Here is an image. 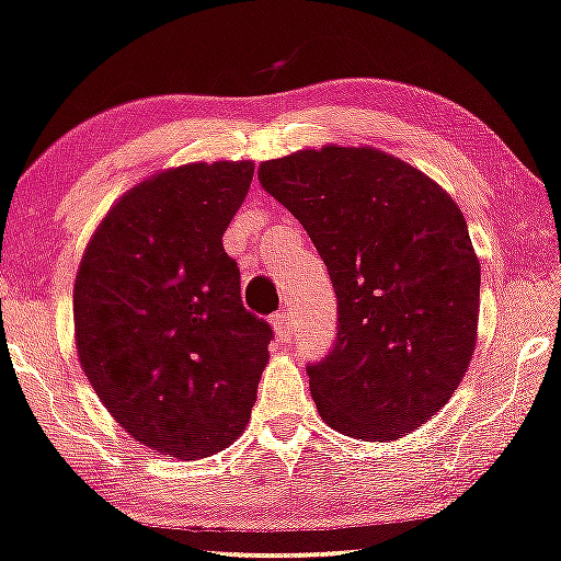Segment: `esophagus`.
Instances as JSON below:
<instances>
[{
  "instance_id": "esophagus-1",
  "label": "esophagus",
  "mask_w": 561,
  "mask_h": 561,
  "mask_svg": "<svg viewBox=\"0 0 561 561\" xmlns=\"http://www.w3.org/2000/svg\"><path fill=\"white\" fill-rule=\"evenodd\" d=\"M273 330H275V335H278V341H283V343L291 341V337H294V320H291V314H288V312L273 314Z\"/></svg>"
}]
</instances>
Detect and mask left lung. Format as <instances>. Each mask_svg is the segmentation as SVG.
Listing matches in <instances>:
<instances>
[{
    "instance_id": "8db88e82",
    "label": "left lung",
    "mask_w": 561,
    "mask_h": 561,
    "mask_svg": "<svg viewBox=\"0 0 561 561\" xmlns=\"http://www.w3.org/2000/svg\"><path fill=\"white\" fill-rule=\"evenodd\" d=\"M260 184L307 228L337 296L330 354L307 366L328 426L400 439L458 390L476 348L481 265L455 199L375 148L275 158Z\"/></svg>"
}]
</instances>
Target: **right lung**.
Listing matches in <instances>:
<instances>
[{
	"label": "right lung",
	"instance_id": "add662e5",
	"mask_svg": "<svg viewBox=\"0 0 561 561\" xmlns=\"http://www.w3.org/2000/svg\"><path fill=\"white\" fill-rule=\"evenodd\" d=\"M252 161L161 171L116 199L75 278V345L108 413L165 458H210L244 432L273 330L241 304L224 231Z\"/></svg>",
	"mask_w": 561,
	"mask_h": 561
}]
</instances>
